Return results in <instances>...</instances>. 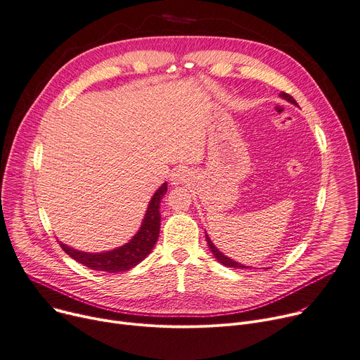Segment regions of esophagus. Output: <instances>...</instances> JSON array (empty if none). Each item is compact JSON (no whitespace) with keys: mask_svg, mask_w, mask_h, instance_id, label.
<instances>
[{"mask_svg":"<svg viewBox=\"0 0 360 360\" xmlns=\"http://www.w3.org/2000/svg\"><path fill=\"white\" fill-rule=\"evenodd\" d=\"M186 176H188V175H186V171H184V169H176V171H174V174L171 175L172 185H179V184L185 182Z\"/></svg>","mask_w":360,"mask_h":360,"instance_id":"obj_1","label":"esophagus"}]
</instances>
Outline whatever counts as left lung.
<instances>
[{
	"label": "left lung",
	"instance_id": "8db88e82",
	"mask_svg": "<svg viewBox=\"0 0 360 360\" xmlns=\"http://www.w3.org/2000/svg\"><path fill=\"white\" fill-rule=\"evenodd\" d=\"M279 97L282 98V100H286L288 103H291V104H294V105H297V101L291 97V95H288V94H285V92H281L279 94ZM205 238H207V245H208V248H210V250L212 252V255H214V257L217 259L221 265H224V266H227V268H237V269H250L249 266H245V265H242V263H238V262H236V260H233V259H230L229 256H226L224 253H221L217 248L214 246V243L211 242V238L208 237V234H207V231H205Z\"/></svg>",
	"mask_w": 360,
	"mask_h": 360
}]
</instances>
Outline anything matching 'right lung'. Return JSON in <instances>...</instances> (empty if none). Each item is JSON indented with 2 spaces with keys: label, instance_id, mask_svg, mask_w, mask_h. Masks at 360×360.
<instances>
[{
  "label": "right lung",
  "instance_id": "add662e5",
  "mask_svg": "<svg viewBox=\"0 0 360 360\" xmlns=\"http://www.w3.org/2000/svg\"><path fill=\"white\" fill-rule=\"evenodd\" d=\"M167 191V184L163 182L150 198L145 217L141 220L140 229L137 233L130 238L127 243L123 246L105 250V252H82L78 249L70 248L65 243H60L65 253H68L72 259L82 263L84 266L94 269V271H103L110 274L117 272H126L131 268L137 266L141 260H145L146 256L153 250L159 231H160V201Z\"/></svg>",
  "mask_w": 360,
  "mask_h": 360
}]
</instances>
